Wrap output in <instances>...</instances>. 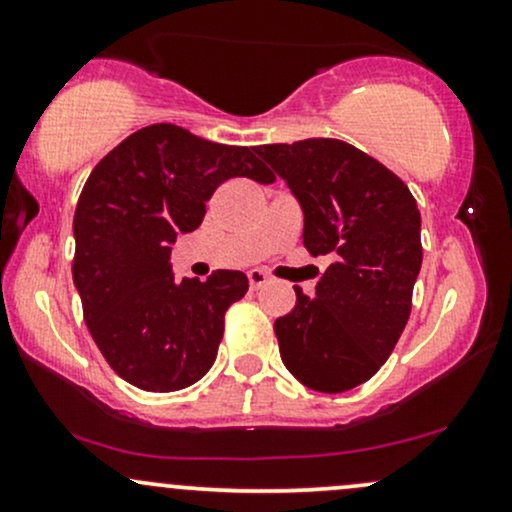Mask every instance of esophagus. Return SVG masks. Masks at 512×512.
Wrapping results in <instances>:
<instances>
[{
    "label": "esophagus",
    "instance_id": "1",
    "mask_svg": "<svg viewBox=\"0 0 512 512\" xmlns=\"http://www.w3.org/2000/svg\"><path fill=\"white\" fill-rule=\"evenodd\" d=\"M248 281H250V289L257 291L267 284V274L260 272V269H252V272H248Z\"/></svg>",
    "mask_w": 512,
    "mask_h": 512
}]
</instances>
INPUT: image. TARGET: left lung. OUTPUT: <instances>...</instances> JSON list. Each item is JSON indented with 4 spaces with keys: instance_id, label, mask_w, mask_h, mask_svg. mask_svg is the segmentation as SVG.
<instances>
[{
    "instance_id": "1",
    "label": "left lung",
    "mask_w": 512,
    "mask_h": 512,
    "mask_svg": "<svg viewBox=\"0 0 512 512\" xmlns=\"http://www.w3.org/2000/svg\"><path fill=\"white\" fill-rule=\"evenodd\" d=\"M303 209V245L332 255L315 296L274 322L281 361L317 392H346L378 373L402 337L421 269V214L383 163L339 139L255 146Z\"/></svg>"
}]
</instances>
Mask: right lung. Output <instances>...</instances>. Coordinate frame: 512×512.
<instances>
[{
    "mask_svg": "<svg viewBox=\"0 0 512 512\" xmlns=\"http://www.w3.org/2000/svg\"><path fill=\"white\" fill-rule=\"evenodd\" d=\"M274 173L255 146H226L175 125L129 134L88 175L74 211V286L84 320L110 368L146 392L190 387L214 366L223 315L248 276L216 269L178 281L170 245L192 233L221 182Z\"/></svg>",
    "mask_w": 512,
    "mask_h": 512,
    "instance_id": "right-lung-1",
    "label": "right lung"
}]
</instances>
